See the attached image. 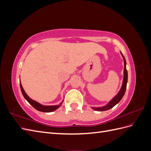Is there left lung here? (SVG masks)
<instances>
[{
  "mask_svg": "<svg viewBox=\"0 0 151 151\" xmlns=\"http://www.w3.org/2000/svg\"><path fill=\"white\" fill-rule=\"evenodd\" d=\"M122 55L123 58V60H124V77H123V84L122 86V88L120 89V91H119L116 96L112 100H111L109 103L104 107H100V108H93V109H94L95 111H105L107 110V109H111V108H113L114 106L119 103L120 101V100L122 99L123 96H124V94L125 93L126 91V88H127V80H128V73H127V70L126 68V61L125 57H123V54L122 53Z\"/></svg>",
  "mask_w": 151,
  "mask_h": 151,
  "instance_id": "obj_1",
  "label": "left lung"
}]
</instances>
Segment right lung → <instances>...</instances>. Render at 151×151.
<instances>
[{"label":"right lung","mask_w":151,"mask_h":151,"mask_svg":"<svg viewBox=\"0 0 151 151\" xmlns=\"http://www.w3.org/2000/svg\"><path fill=\"white\" fill-rule=\"evenodd\" d=\"M20 88H21V90L22 95L24 97V98L27 100L28 101L32 106L33 108H35L36 109L40 111H42V112H52L55 110H56L57 108H58L60 106V104H62V103L58 105H55V106H43V105L40 104V103H38V102H36L34 100L31 99L28 95L26 94V93L24 92V90L22 88V86L20 83Z\"/></svg>","instance_id":"right-lung-1"}]
</instances>
